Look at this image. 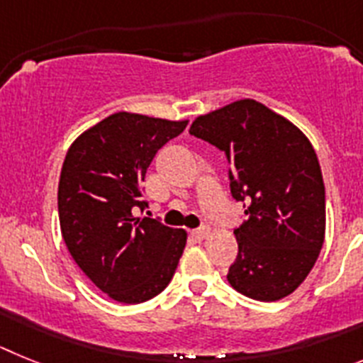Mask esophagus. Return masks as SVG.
I'll use <instances>...</instances> for the list:
<instances>
[{
    "mask_svg": "<svg viewBox=\"0 0 363 363\" xmlns=\"http://www.w3.org/2000/svg\"><path fill=\"white\" fill-rule=\"evenodd\" d=\"M208 235H210V228H208V226H201V228L191 232V238L197 239V241H203V239H206Z\"/></svg>",
    "mask_w": 363,
    "mask_h": 363,
    "instance_id": "obj_1",
    "label": "esophagus"
}]
</instances>
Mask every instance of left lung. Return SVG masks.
Wrapping results in <instances>:
<instances>
[{
  "label": "left lung",
  "instance_id": "1",
  "mask_svg": "<svg viewBox=\"0 0 363 363\" xmlns=\"http://www.w3.org/2000/svg\"><path fill=\"white\" fill-rule=\"evenodd\" d=\"M190 135L225 151L232 197L247 208L234 232L239 252L228 283L257 301L292 294L325 239V186L313 144L250 99L197 116Z\"/></svg>",
  "mask_w": 363,
  "mask_h": 363
}]
</instances>
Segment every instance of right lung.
<instances>
[{
	"instance_id": "obj_1",
	"label": "right lung",
	"mask_w": 363,
	"mask_h": 363,
	"mask_svg": "<svg viewBox=\"0 0 363 363\" xmlns=\"http://www.w3.org/2000/svg\"><path fill=\"white\" fill-rule=\"evenodd\" d=\"M188 121L115 113L71 144L58 184V216L69 254L100 291L121 303H143L168 286L186 232L143 212V184L157 151Z\"/></svg>"
}]
</instances>
